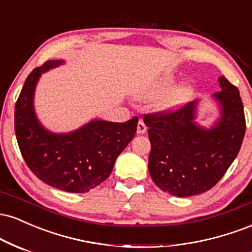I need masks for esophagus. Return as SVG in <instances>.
<instances>
[{"label":"esophagus","instance_id":"obj_1","mask_svg":"<svg viewBox=\"0 0 252 252\" xmlns=\"http://www.w3.org/2000/svg\"><path fill=\"white\" fill-rule=\"evenodd\" d=\"M146 131H147L146 124H144V122H143L142 120H140V121H138V123H137V134L138 135H142Z\"/></svg>","mask_w":252,"mask_h":252}]
</instances>
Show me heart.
<instances>
[{
	"mask_svg": "<svg viewBox=\"0 0 252 252\" xmlns=\"http://www.w3.org/2000/svg\"><path fill=\"white\" fill-rule=\"evenodd\" d=\"M174 83L175 79L173 76L158 78L149 86L141 90L138 92V98L148 100L160 97L163 94L164 96L161 97L156 104V108L158 111L163 112L175 111L192 99L193 94H194V88L189 83H181L173 88Z\"/></svg>",
	"mask_w": 252,
	"mask_h": 252,
	"instance_id": "heart-1",
	"label": "heart"
}]
</instances>
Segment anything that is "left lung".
<instances>
[{"label": "left lung", "instance_id": "1", "mask_svg": "<svg viewBox=\"0 0 252 252\" xmlns=\"http://www.w3.org/2000/svg\"><path fill=\"white\" fill-rule=\"evenodd\" d=\"M218 82L220 91L212 99L219 117L210 128L195 121L199 100L143 118L152 144L149 174L163 192L179 198L206 192L238 155L245 134L244 108L238 89L224 76Z\"/></svg>", "mask_w": 252, "mask_h": 252}]
</instances>
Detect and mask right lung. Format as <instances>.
Returning <instances> with one entry per match:
<instances>
[{
    "label": "right lung",
    "mask_w": 252,
    "mask_h": 252,
    "mask_svg": "<svg viewBox=\"0 0 252 252\" xmlns=\"http://www.w3.org/2000/svg\"><path fill=\"white\" fill-rule=\"evenodd\" d=\"M65 63L48 60L32 71L15 105V134L30 169L52 187L85 193L111 174L118 155L134 138L138 118L124 123L92 120L70 132H53L40 123L34 94L45 72Z\"/></svg>",
    "instance_id": "add662e5"
}]
</instances>
